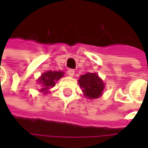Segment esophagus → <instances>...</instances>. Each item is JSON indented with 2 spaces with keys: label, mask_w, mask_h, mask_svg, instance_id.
Wrapping results in <instances>:
<instances>
[{
  "label": "esophagus",
  "mask_w": 148,
  "mask_h": 148,
  "mask_svg": "<svg viewBox=\"0 0 148 148\" xmlns=\"http://www.w3.org/2000/svg\"><path fill=\"white\" fill-rule=\"evenodd\" d=\"M68 74L71 77H73L74 75V69H69L68 70Z\"/></svg>",
  "instance_id": "1"
}]
</instances>
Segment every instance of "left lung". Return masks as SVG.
<instances>
[{"label":"left lung","instance_id":"left-lung-1","mask_svg":"<svg viewBox=\"0 0 148 148\" xmlns=\"http://www.w3.org/2000/svg\"><path fill=\"white\" fill-rule=\"evenodd\" d=\"M78 81L82 88L84 96L90 99L99 98L105 87L103 80L96 73L83 74L79 77Z\"/></svg>","mask_w":148,"mask_h":148}]
</instances>
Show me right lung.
Segmentation results:
<instances>
[{
	"mask_svg": "<svg viewBox=\"0 0 148 148\" xmlns=\"http://www.w3.org/2000/svg\"><path fill=\"white\" fill-rule=\"evenodd\" d=\"M64 73L62 71H47L44 73L38 79V83L42 86L40 92L47 93L48 91L50 88H52L56 85V81L59 79H61Z\"/></svg>",
	"mask_w": 148,
	"mask_h": 148,
	"instance_id": "obj_1",
	"label": "right lung"
}]
</instances>
